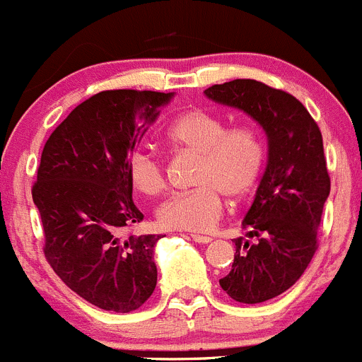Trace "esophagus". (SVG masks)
Returning <instances> with one entry per match:
<instances>
[{
  "instance_id": "obj_1",
  "label": "esophagus",
  "mask_w": 362,
  "mask_h": 362,
  "mask_svg": "<svg viewBox=\"0 0 362 362\" xmlns=\"http://www.w3.org/2000/svg\"><path fill=\"white\" fill-rule=\"evenodd\" d=\"M190 238L194 240L195 243H202V245H206V243L211 242V238H209V236H202V235H190Z\"/></svg>"
}]
</instances>
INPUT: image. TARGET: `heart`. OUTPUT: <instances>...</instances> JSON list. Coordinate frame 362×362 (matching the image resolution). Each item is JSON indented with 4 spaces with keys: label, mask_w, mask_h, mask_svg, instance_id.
<instances>
[{
    "label": "heart",
    "mask_w": 362,
    "mask_h": 362,
    "mask_svg": "<svg viewBox=\"0 0 362 362\" xmlns=\"http://www.w3.org/2000/svg\"><path fill=\"white\" fill-rule=\"evenodd\" d=\"M175 149L199 158L194 172L197 188L177 194L158 208L163 229L209 230L223 213L222 193L230 201H243L256 190L267 161L261 133L250 124L229 126L218 113L202 108L179 113L167 129ZM127 175L144 195H160L167 187L165 165L156 154L139 149L127 160Z\"/></svg>",
    "instance_id": "b5f03b06"
}]
</instances>
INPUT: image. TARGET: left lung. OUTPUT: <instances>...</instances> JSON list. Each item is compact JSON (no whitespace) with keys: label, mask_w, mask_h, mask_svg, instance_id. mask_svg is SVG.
I'll return each instance as SVG.
<instances>
[{"label":"left lung","mask_w":362,"mask_h":362,"mask_svg":"<svg viewBox=\"0 0 362 362\" xmlns=\"http://www.w3.org/2000/svg\"><path fill=\"white\" fill-rule=\"evenodd\" d=\"M204 94L249 113L267 133V168L243 220L249 238L257 242L235 240L233 268L220 279L233 300L259 304L293 286L318 250L330 192L322 133L297 98L261 81L233 80Z\"/></svg>","instance_id":"1"}]
</instances>
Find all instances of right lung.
I'll use <instances>...</instances> for the list:
<instances>
[{"label":"right lung","instance_id":"right-lung-1","mask_svg":"<svg viewBox=\"0 0 362 362\" xmlns=\"http://www.w3.org/2000/svg\"><path fill=\"white\" fill-rule=\"evenodd\" d=\"M172 94L103 90L62 120L40 156L32 197L54 274L105 311L139 309L156 288V235H122L144 215L127 160Z\"/></svg>","mask_w":362,"mask_h":362}]
</instances>
